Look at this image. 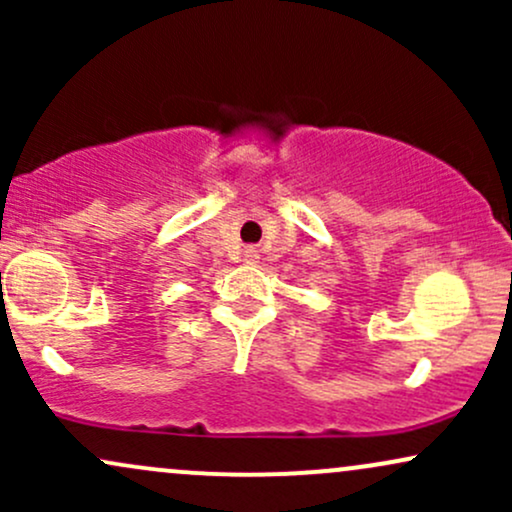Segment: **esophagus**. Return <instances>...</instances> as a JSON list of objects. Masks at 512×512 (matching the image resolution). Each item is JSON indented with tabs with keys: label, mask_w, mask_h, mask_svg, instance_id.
I'll return each mask as SVG.
<instances>
[{
	"label": "esophagus",
	"mask_w": 512,
	"mask_h": 512,
	"mask_svg": "<svg viewBox=\"0 0 512 512\" xmlns=\"http://www.w3.org/2000/svg\"><path fill=\"white\" fill-rule=\"evenodd\" d=\"M245 260L255 262L257 260V250L255 248H245Z\"/></svg>",
	"instance_id": "esophagus-1"
}]
</instances>
